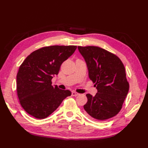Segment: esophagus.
Instances as JSON below:
<instances>
[{
  "instance_id": "esophagus-1",
  "label": "esophagus",
  "mask_w": 148,
  "mask_h": 148,
  "mask_svg": "<svg viewBox=\"0 0 148 148\" xmlns=\"http://www.w3.org/2000/svg\"><path fill=\"white\" fill-rule=\"evenodd\" d=\"M78 95H79V93L76 92H71V95L72 96H75V97H76V96H77Z\"/></svg>"
}]
</instances>
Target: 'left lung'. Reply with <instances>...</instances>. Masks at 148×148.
<instances>
[{
  "mask_svg": "<svg viewBox=\"0 0 148 148\" xmlns=\"http://www.w3.org/2000/svg\"><path fill=\"white\" fill-rule=\"evenodd\" d=\"M78 49L98 90L94 97L86 95V116L97 121L114 117L121 110L129 88L123 63L116 55L99 47L78 46Z\"/></svg>",
  "mask_w": 148,
  "mask_h": 148,
  "instance_id": "1",
  "label": "left lung"
}]
</instances>
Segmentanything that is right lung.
<instances>
[{"instance_id": "add662e5", "label": "right lung", "mask_w": 148, "mask_h": 148, "mask_svg": "<svg viewBox=\"0 0 148 148\" xmlns=\"http://www.w3.org/2000/svg\"><path fill=\"white\" fill-rule=\"evenodd\" d=\"M77 46H50L27 56L17 74V93L21 106L31 116L42 119L51 114L70 96L68 90L52 85L63 62L73 55Z\"/></svg>"}]
</instances>
